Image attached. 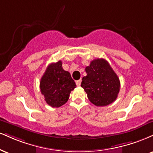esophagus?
<instances>
[{
    "mask_svg": "<svg viewBox=\"0 0 153 153\" xmlns=\"http://www.w3.org/2000/svg\"><path fill=\"white\" fill-rule=\"evenodd\" d=\"M81 81H82L81 80H76V81H75V83H76L77 86L80 85V84H81Z\"/></svg>",
    "mask_w": 153,
    "mask_h": 153,
    "instance_id": "1",
    "label": "esophagus"
}]
</instances>
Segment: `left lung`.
<instances>
[{"label": "left lung", "instance_id": "1", "mask_svg": "<svg viewBox=\"0 0 153 153\" xmlns=\"http://www.w3.org/2000/svg\"><path fill=\"white\" fill-rule=\"evenodd\" d=\"M85 72L87 75L82 79L81 87L92 103L106 106L116 100L120 82L106 60L95 59L85 68Z\"/></svg>", "mask_w": 153, "mask_h": 153}]
</instances>
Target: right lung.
<instances>
[{"label": "right lung", "mask_w": 153, "mask_h": 153, "mask_svg": "<svg viewBox=\"0 0 153 153\" xmlns=\"http://www.w3.org/2000/svg\"><path fill=\"white\" fill-rule=\"evenodd\" d=\"M75 87L69 72L62 69L61 60L50 64L40 82V92L47 104L53 108H59L65 104Z\"/></svg>", "instance_id": "add662e5"}]
</instances>
